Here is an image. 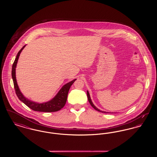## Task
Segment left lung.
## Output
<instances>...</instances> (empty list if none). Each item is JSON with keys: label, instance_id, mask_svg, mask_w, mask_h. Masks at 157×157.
I'll return each instance as SVG.
<instances>
[{"label": "left lung", "instance_id": "8db88e82", "mask_svg": "<svg viewBox=\"0 0 157 157\" xmlns=\"http://www.w3.org/2000/svg\"><path fill=\"white\" fill-rule=\"evenodd\" d=\"M87 97H88V101H89L90 104V105H91L95 110H97V111H99V112H102V113H113V112H105V111H101V110L99 109L98 108H97V107L94 105V104H93V102H92V100H91V99H90V93H89L88 90H87Z\"/></svg>", "mask_w": 157, "mask_h": 157}]
</instances>
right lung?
Wrapping results in <instances>:
<instances>
[{
	"mask_svg": "<svg viewBox=\"0 0 157 157\" xmlns=\"http://www.w3.org/2000/svg\"><path fill=\"white\" fill-rule=\"evenodd\" d=\"M26 46L25 45L17 53L16 58H15V61L12 65V77L13 81L14 88H15V92L17 97L26 106H28L29 108L35 111L39 112H52L58 111L60 110L66 104L67 100V94L69 90L70 89L71 85L74 83L76 80L75 79L71 82H68L65 84L59 90V91L57 93V94L52 99L48 102H43V103H37L36 102L32 101L28 98L25 97L19 90L17 83L16 81V67L17 63V61L19 59V56L21 52L22 51L24 48Z\"/></svg>",
	"mask_w": 157,
	"mask_h": 157,
	"instance_id": "obj_1",
	"label": "right lung"
}]
</instances>
